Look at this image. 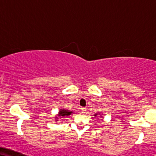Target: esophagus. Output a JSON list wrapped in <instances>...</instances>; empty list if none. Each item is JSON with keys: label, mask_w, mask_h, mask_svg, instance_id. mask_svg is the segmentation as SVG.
<instances>
[{"label": "esophagus", "mask_w": 156, "mask_h": 156, "mask_svg": "<svg viewBox=\"0 0 156 156\" xmlns=\"http://www.w3.org/2000/svg\"><path fill=\"white\" fill-rule=\"evenodd\" d=\"M80 111H81L82 113H84L86 111V108H80Z\"/></svg>", "instance_id": "1"}]
</instances>
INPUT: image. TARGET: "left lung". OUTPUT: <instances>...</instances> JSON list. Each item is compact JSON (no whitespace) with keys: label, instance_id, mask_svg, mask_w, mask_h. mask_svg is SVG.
<instances>
[{"label":"left lung","instance_id":"left-lung-1","mask_svg":"<svg viewBox=\"0 0 156 156\" xmlns=\"http://www.w3.org/2000/svg\"><path fill=\"white\" fill-rule=\"evenodd\" d=\"M97 115V114H96V115Z\"/></svg>","mask_w":156,"mask_h":156}]
</instances>
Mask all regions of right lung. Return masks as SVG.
<instances>
[{
	"instance_id": "right-lung-1",
	"label": "right lung",
	"mask_w": 156,
	"mask_h": 156,
	"mask_svg": "<svg viewBox=\"0 0 156 156\" xmlns=\"http://www.w3.org/2000/svg\"><path fill=\"white\" fill-rule=\"evenodd\" d=\"M71 113H72V112H69L68 110H61V111H59V115L61 116V117H65V116H68L69 115H70Z\"/></svg>"
}]
</instances>
